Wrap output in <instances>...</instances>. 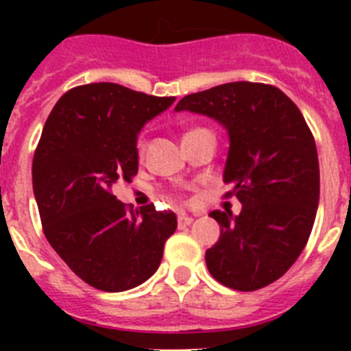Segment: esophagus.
I'll list each match as a JSON object with an SVG mask.
<instances>
[{
	"mask_svg": "<svg viewBox=\"0 0 351 351\" xmlns=\"http://www.w3.org/2000/svg\"><path fill=\"white\" fill-rule=\"evenodd\" d=\"M191 221H193V218H191V216H186V214H179L178 223H179V226H181V228L191 225Z\"/></svg>",
	"mask_w": 351,
	"mask_h": 351,
	"instance_id": "esophagus-1",
	"label": "esophagus"
}]
</instances>
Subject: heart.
Instances as JSON below:
<instances>
[{
	"label": "heart",
	"mask_w": 351,
	"mask_h": 351,
	"mask_svg": "<svg viewBox=\"0 0 351 351\" xmlns=\"http://www.w3.org/2000/svg\"><path fill=\"white\" fill-rule=\"evenodd\" d=\"M204 130L206 128H195V130H191V132L186 133V135H190V133H195V132H204ZM141 149H142V142H141Z\"/></svg>",
	"instance_id": "obj_1"
}]
</instances>
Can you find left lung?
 <instances>
[{
    "mask_svg": "<svg viewBox=\"0 0 351 351\" xmlns=\"http://www.w3.org/2000/svg\"><path fill=\"white\" fill-rule=\"evenodd\" d=\"M202 114L228 133L223 182L243 209L213 210L218 243L206 251L214 280L253 291L280 280L308 243L320 200L316 144L297 105L267 84L228 82L184 96L176 112Z\"/></svg>",
    "mask_w": 351,
    "mask_h": 351,
    "instance_id": "left-lung-1",
    "label": "left lung"
}]
</instances>
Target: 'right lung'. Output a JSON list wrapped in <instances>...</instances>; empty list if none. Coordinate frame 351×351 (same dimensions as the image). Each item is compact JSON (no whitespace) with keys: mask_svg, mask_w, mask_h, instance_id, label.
Here are the masks:
<instances>
[{"mask_svg":"<svg viewBox=\"0 0 351 351\" xmlns=\"http://www.w3.org/2000/svg\"><path fill=\"white\" fill-rule=\"evenodd\" d=\"M173 96L112 82L70 89L49 114L33 158V193L45 237L71 271L104 291H125L160 267L178 228L172 210H126L112 195L138 172L137 138Z\"/></svg>","mask_w":351,"mask_h":351,"instance_id":"1","label":"right lung"}]
</instances>
